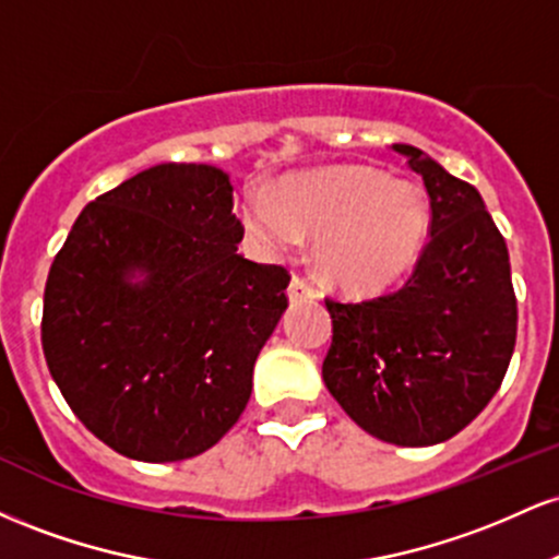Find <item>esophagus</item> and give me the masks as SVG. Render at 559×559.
<instances>
[{
	"instance_id": "esophagus-1",
	"label": "esophagus",
	"mask_w": 559,
	"mask_h": 559,
	"mask_svg": "<svg viewBox=\"0 0 559 559\" xmlns=\"http://www.w3.org/2000/svg\"><path fill=\"white\" fill-rule=\"evenodd\" d=\"M288 299L292 301L318 299V288L307 278H301V275H292V284H288Z\"/></svg>"
}]
</instances>
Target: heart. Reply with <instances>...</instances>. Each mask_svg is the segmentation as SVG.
I'll use <instances>...</instances> for the list:
<instances>
[{"instance_id": "b5f03b06", "label": "heart", "mask_w": 559, "mask_h": 559, "mask_svg": "<svg viewBox=\"0 0 559 559\" xmlns=\"http://www.w3.org/2000/svg\"><path fill=\"white\" fill-rule=\"evenodd\" d=\"M243 228L265 252L281 254L316 234L318 267L333 284L376 292L404 273L426 249L428 197L409 178L368 165H342L286 178L273 197L243 204Z\"/></svg>"}]
</instances>
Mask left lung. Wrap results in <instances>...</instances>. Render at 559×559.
Returning a JSON list of instances; mask_svg holds the SVG:
<instances>
[{"mask_svg":"<svg viewBox=\"0 0 559 559\" xmlns=\"http://www.w3.org/2000/svg\"><path fill=\"white\" fill-rule=\"evenodd\" d=\"M431 199V239L407 284L365 301L325 299L323 381L362 431L431 447L471 423L510 365L518 301L507 243L471 183L396 144Z\"/></svg>","mask_w":559,"mask_h":559,"instance_id":"obj_1","label":"left lung"}]
</instances>
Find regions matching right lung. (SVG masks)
I'll use <instances>...</instances> for the list:
<instances>
[{
    "instance_id": "add662e5",
    "label": "right lung",
    "mask_w": 559,
    "mask_h": 559,
    "mask_svg": "<svg viewBox=\"0 0 559 559\" xmlns=\"http://www.w3.org/2000/svg\"><path fill=\"white\" fill-rule=\"evenodd\" d=\"M234 186L163 163L88 202L49 267L41 346L83 426L141 463L226 436L252 394L292 275L236 254Z\"/></svg>"
}]
</instances>
